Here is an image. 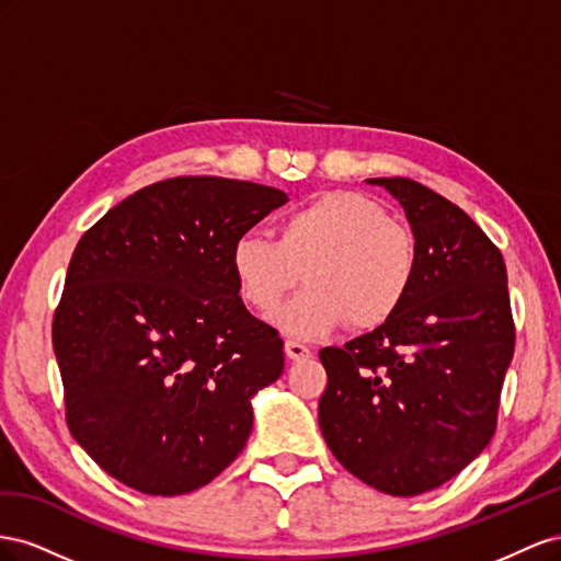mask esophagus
<instances>
[{"label": "esophagus", "mask_w": 561, "mask_h": 561, "mask_svg": "<svg viewBox=\"0 0 561 561\" xmlns=\"http://www.w3.org/2000/svg\"><path fill=\"white\" fill-rule=\"evenodd\" d=\"M284 352H286V357L294 359V362H300V359H308V357H312L310 347H308V345H302V343H298V341H286V343H284Z\"/></svg>", "instance_id": "obj_1"}]
</instances>
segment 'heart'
<instances>
[{
  "instance_id": "1",
  "label": "heart",
  "mask_w": 561,
  "mask_h": 561,
  "mask_svg": "<svg viewBox=\"0 0 561 561\" xmlns=\"http://www.w3.org/2000/svg\"><path fill=\"white\" fill-rule=\"evenodd\" d=\"M242 300L270 314L300 282L308 289L275 322L296 339H322L345 324L371 331L404 308L419 277V242L378 199L324 192L279 216L277 239L244 232L230 251Z\"/></svg>"
}]
</instances>
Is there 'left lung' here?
Returning a JSON list of instances; mask_svg holds the SVG:
<instances>
[{
	"label": "left lung",
	"mask_w": 561,
	"mask_h": 561,
	"mask_svg": "<svg viewBox=\"0 0 561 561\" xmlns=\"http://www.w3.org/2000/svg\"><path fill=\"white\" fill-rule=\"evenodd\" d=\"M404 206L419 277L388 324L319 352V427L341 466L382 493L449 482L491 442L515 352L507 272L482 228L411 179H371Z\"/></svg>",
	"instance_id": "1"
}]
</instances>
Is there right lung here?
<instances>
[{"label":"right lung","mask_w":561,"mask_h":561,"mask_svg":"<svg viewBox=\"0 0 561 561\" xmlns=\"http://www.w3.org/2000/svg\"><path fill=\"white\" fill-rule=\"evenodd\" d=\"M284 202L277 187L179 175L77 242L54 352L72 437L117 482L190 493L242 454L251 397L282 376L284 343L244 308L230 251Z\"/></svg>","instance_id":"right-lung-1"}]
</instances>
